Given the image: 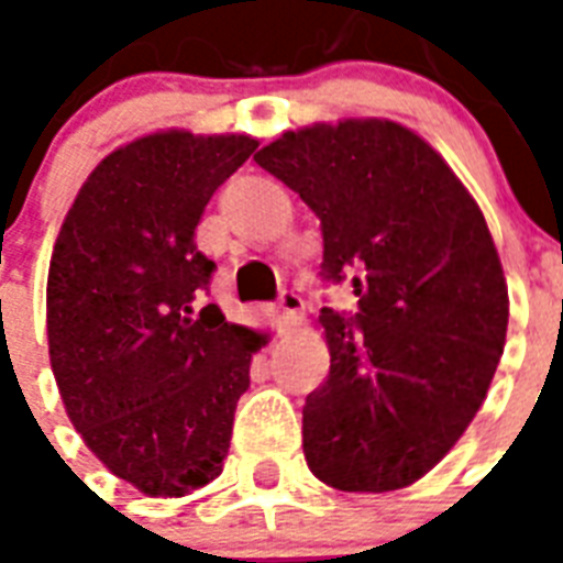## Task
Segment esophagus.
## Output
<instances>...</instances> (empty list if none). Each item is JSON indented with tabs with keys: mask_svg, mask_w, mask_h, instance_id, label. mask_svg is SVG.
<instances>
[{
	"mask_svg": "<svg viewBox=\"0 0 563 563\" xmlns=\"http://www.w3.org/2000/svg\"><path fill=\"white\" fill-rule=\"evenodd\" d=\"M277 312H280L283 330H295L300 324V316H303V298L298 291L283 289L280 298H277Z\"/></svg>",
	"mask_w": 563,
	"mask_h": 563,
	"instance_id": "esophagus-1",
	"label": "esophagus"
}]
</instances>
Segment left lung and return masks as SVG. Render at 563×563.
<instances>
[{
  "mask_svg": "<svg viewBox=\"0 0 563 563\" xmlns=\"http://www.w3.org/2000/svg\"><path fill=\"white\" fill-rule=\"evenodd\" d=\"M316 212L330 376L303 406L309 471L339 490H397L432 471L479 411L503 356L508 286L485 216L441 154L383 119L286 131L254 154Z\"/></svg>",
  "mask_w": 563,
  "mask_h": 563,
  "instance_id": "left-lung-1",
  "label": "left lung"
}]
</instances>
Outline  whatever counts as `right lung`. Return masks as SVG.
I'll list each match as a JSON object with an SVG mask.
<instances>
[{
  "label": "right lung",
  "mask_w": 563,
  "mask_h": 563,
  "mask_svg": "<svg viewBox=\"0 0 563 563\" xmlns=\"http://www.w3.org/2000/svg\"><path fill=\"white\" fill-rule=\"evenodd\" d=\"M242 134L166 131L108 154L48 265V356L66 415L110 473L184 497L221 473L263 335L203 303L195 245L212 192L254 154Z\"/></svg>",
  "instance_id": "add662e5"
}]
</instances>
